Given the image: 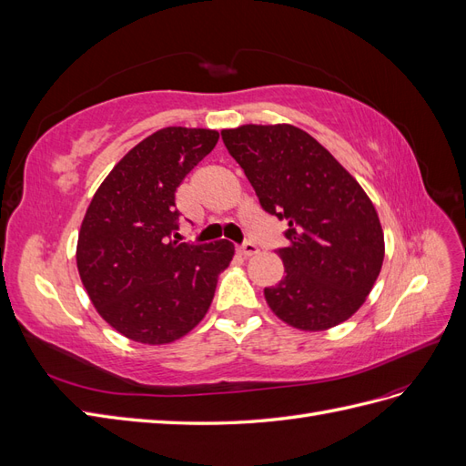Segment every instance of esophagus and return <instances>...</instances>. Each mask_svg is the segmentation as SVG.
I'll list each match as a JSON object with an SVG mask.
<instances>
[{"mask_svg": "<svg viewBox=\"0 0 466 466\" xmlns=\"http://www.w3.org/2000/svg\"><path fill=\"white\" fill-rule=\"evenodd\" d=\"M237 250H238V255H243V257H255L257 252H258V247L252 243V241H247L243 245H238Z\"/></svg>", "mask_w": 466, "mask_h": 466, "instance_id": "1", "label": "esophagus"}]
</instances>
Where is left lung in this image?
<instances>
[{
    "label": "left lung",
    "mask_w": 466,
    "mask_h": 466,
    "mask_svg": "<svg viewBox=\"0 0 466 466\" xmlns=\"http://www.w3.org/2000/svg\"><path fill=\"white\" fill-rule=\"evenodd\" d=\"M221 139L264 211L288 221L278 248L286 276L264 298L299 330H327L354 315L385 258L380 221L360 182L313 136L291 124H245Z\"/></svg>",
    "instance_id": "obj_1"
}]
</instances>
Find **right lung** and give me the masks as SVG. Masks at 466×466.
<instances>
[{"label":"right lung","instance_id":"right-lung-1","mask_svg":"<svg viewBox=\"0 0 466 466\" xmlns=\"http://www.w3.org/2000/svg\"><path fill=\"white\" fill-rule=\"evenodd\" d=\"M219 134L168 126L115 165L95 192L77 238V270L112 329L142 344L190 332L214 299L235 247L178 243L175 192L216 147Z\"/></svg>","mask_w":466,"mask_h":466}]
</instances>
